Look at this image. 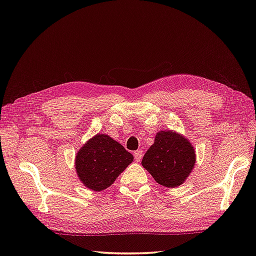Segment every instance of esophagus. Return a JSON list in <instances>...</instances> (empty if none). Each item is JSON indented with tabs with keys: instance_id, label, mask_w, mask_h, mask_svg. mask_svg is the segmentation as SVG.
<instances>
[{
	"instance_id": "obj_1",
	"label": "esophagus",
	"mask_w": 256,
	"mask_h": 256,
	"mask_svg": "<svg viewBox=\"0 0 256 256\" xmlns=\"http://www.w3.org/2000/svg\"><path fill=\"white\" fill-rule=\"evenodd\" d=\"M142 156H144V151L142 150H136V152H134V159H136V162H140L142 159Z\"/></svg>"
}]
</instances>
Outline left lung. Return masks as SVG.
Masks as SVG:
<instances>
[{
	"mask_svg": "<svg viewBox=\"0 0 256 256\" xmlns=\"http://www.w3.org/2000/svg\"><path fill=\"white\" fill-rule=\"evenodd\" d=\"M196 164V151L188 138L170 131L158 132L142 159V166L166 188L184 183Z\"/></svg>",
	"mask_w": 256,
	"mask_h": 256,
	"instance_id": "obj_1",
	"label": "left lung"
}]
</instances>
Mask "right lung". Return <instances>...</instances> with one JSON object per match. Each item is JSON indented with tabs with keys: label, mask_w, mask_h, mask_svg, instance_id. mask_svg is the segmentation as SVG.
I'll return each instance as SVG.
<instances>
[{
	"label": "right lung",
	"mask_w": 256,
	"mask_h": 256,
	"mask_svg": "<svg viewBox=\"0 0 256 256\" xmlns=\"http://www.w3.org/2000/svg\"><path fill=\"white\" fill-rule=\"evenodd\" d=\"M132 160L133 156L122 144L106 134H97L76 154V170L84 186L102 190L114 183Z\"/></svg>",
	"instance_id": "add662e5"
}]
</instances>
